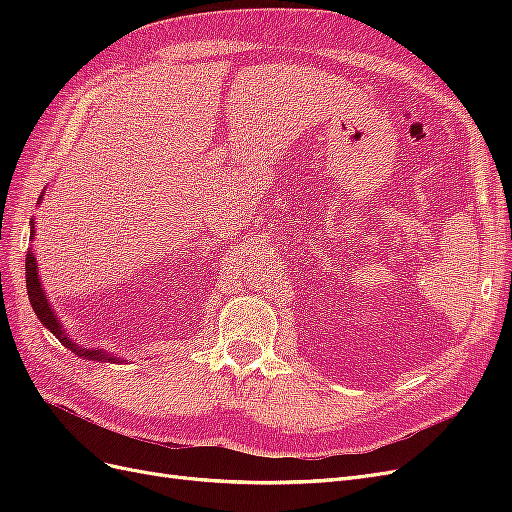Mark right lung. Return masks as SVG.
I'll return each mask as SVG.
<instances>
[{"instance_id":"right-lung-1","label":"right lung","mask_w":512,"mask_h":512,"mask_svg":"<svg viewBox=\"0 0 512 512\" xmlns=\"http://www.w3.org/2000/svg\"><path fill=\"white\" fill-rule=\"evenodd\" d=\"M25 282H27L29 303H32L36 316L40 318V322L44 324V327L49 329L68 350H72L74 354H79V356H85V359H91V361H108V363L119 361L117 356H111V354H106V352H102V350H85V348H81V346H76V344L72 342V339L66 337L64 329H61V324H59L57 318H55V312L51 309L49 301H46L44 292H42V288H40L38 271H36V258H34L32 252H29L27 258H25ZM121 363H123V361H121Z\"/></svg>"}]
</instances>
